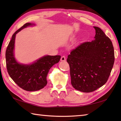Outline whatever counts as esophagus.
<instances>
[{
  "label": "esophagus",
  "mask_w": 121,
  "mask_h": 121,
  "mask_svg": "<svg viewBox=\"0 0 121 121\" xmlns=\"http://www.w3.org/2000/svg\"><path fill=\"white\" fill-rule=\"evenodd\" d=\"M60 60H61V61H65L66 60V58L65 57V56H61Z\"/></svg>",
  "instance_id": "34e87169"
}]
</instances>
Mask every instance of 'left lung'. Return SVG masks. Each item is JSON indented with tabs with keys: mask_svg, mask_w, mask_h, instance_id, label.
I'll use <instances>...</instances> for the list:
<instances>
[{
	"mask_svg": "<svg viewBox=\"0 0 121 121\" xmlns=\"http://www.w3.org/2000/svg\"><path fill=\"white\" fill-rule=\"evenodd\" d=\"M94 27L95 40L81 43L71 51L66 60L72 85L84 92H92L106 84L114 62L111 40L99 27Z\"/></svg>",
	"mask_w": 121,
	"mask_h": 121,
	"instance_id": "obj_1",
	"label": "left lung"
}]
</instances>
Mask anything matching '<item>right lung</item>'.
<instances>
[{"label": "right lung", "instance_id": "1", "mask_svg": "<svg viewBox=\"0 0 121 121\" xmlns=\"http://www.w3.org/2000/svg\"><path fill=\"white\" fill-rule=\"evenodd\" d=\"M32 25L27 23L17 30L13 34L6 51V66L10 78L20 88L30 91H39L47 85L46 78L49 71L61 58L60 56H46L29 65L17 62L13 53L15 35L24 28Z\"/></svg>", "mask_w": 121, "mask_h": 121}]
</instances>
